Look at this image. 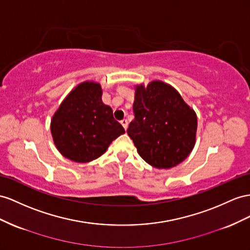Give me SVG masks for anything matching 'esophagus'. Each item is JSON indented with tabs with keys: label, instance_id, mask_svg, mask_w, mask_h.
<instances>
[{
	"label": "esophagus",
	"instance_id": "obj_1",
	"mask_svg": "<svg viewBox=\"0 0 250 250\" xmlns=\"http://www.w3.org/2000/svg\"><path fill=\"white\" fill-rule=\"evenodd\" d=\"M120 124L123 125V126L125 127V130H126L127 129V125H129V123H127V120L126 119H123L120 121Z\"/></svg>",
	"mask_w": 250,
	"mask_h": 250
}]
</instances>
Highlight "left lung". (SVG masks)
Instances as JSON below:
<instances>
[{
	"label": "left lung",
	"mask_w": 250,
	"mask_h": 250,
	"mask_svg": "<svg viewBox=\"0 0 250 250\" xmlns=\"http://www.w3.org/2000/svg\"><path fill=\"white\" fill-rule=\"evenodd\" d=\"M133 111L126 132L146 163L169 169L187 158L195 145L197 118L174 87L157 80L136 85Z\"/></svg>",
	"instance_id": "left-lung-1"
}]
</instances>
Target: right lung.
Masks as SVG:
<instances>
[{"mask_svg": "<svg viewBox=\"0 0 250 250\" xmlns=\"http://www.w3.org/2000/svg\"><path fill=\"white\" fill-rule=\"evenodd\" d=\"M99 83L85 81L62 101L50 123L54 143L61 154L76 163L101 156L125 129L101 99Z\"/></svg>", "mask_w": 250, "mask_h": 250, "instance_id": "add662e5", "label": "right lung"}]
</instances>
